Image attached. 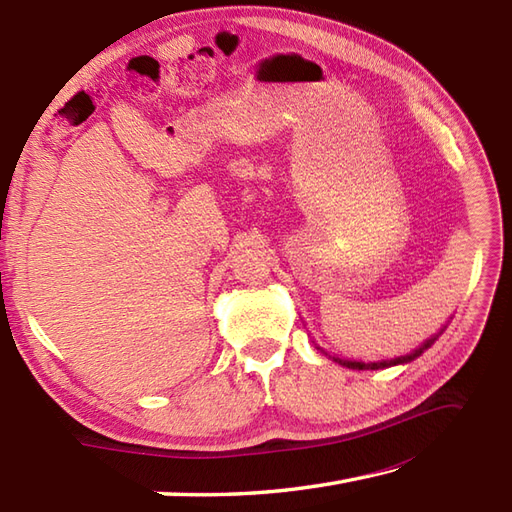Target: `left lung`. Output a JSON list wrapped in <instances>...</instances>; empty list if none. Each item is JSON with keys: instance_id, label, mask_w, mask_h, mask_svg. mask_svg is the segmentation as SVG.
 I'll use <instances>...</instances> for the list:
<instances>
[{"instance_id": "8db88e82", "label": "left lung", "mask_w": 512, "mask_h": 512, "mask_svg": "<svg viewBox=\"0 0 512 512\" xmlns=\"http://www.w3.org/2000/svg\"><path fill=\"white\" fill-rule=\"evenodd\" d=\"M435 339H430V342H426L422 348L415 350L413 355H406V357H399V359H390V362H379V364H362V362H346V359H335V362H339L342 366H348V368H355V370H377V368H386V366H395V364H404V362H410V359H415L424 353V350L433 344Z\"/></svg>"}]
</instances>
